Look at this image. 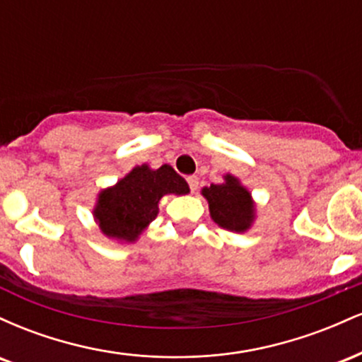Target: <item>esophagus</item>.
Returning a JSON list of instances; mask_svg holds the SVG:
<instances>
[{
    "instance_id": "34e87169",
    "label": "esophagus",
    "mask_w": 362,
    "mask_h": 362,
    "mask_svg": "<svg viewBox=\"0 0 362 362\" xmlns=\"http://www.w3.org/2000/svg\"><path fill=\"white\" fill-rule=\"evenodd\" d=\"M187 184H189L190 190H192V192H195V190H197V187H199V177L197 175L187 177Z\"/></svg>"
}]
</instances>
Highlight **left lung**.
Listing matches in <instances>:
<instances>
[{
    "label": "left lung",
    "instance_id": "left-lung-1",
    "mask_svg": "<svg viewBox=\"0 0 362 362\" xmlns=\"http://www.w3.org/2000/svg\"><path fill=\"white\" fill-rule=\"evenodd\" d=\"M223 178L221 184L204 187L201 194L206 197L211 218L218 226L235 233H245L255 221V201L250 190L235 175L226 173Z\"/></svg>",
    "mask_w": 362,
    "mask_h": 362
}]
</instances>
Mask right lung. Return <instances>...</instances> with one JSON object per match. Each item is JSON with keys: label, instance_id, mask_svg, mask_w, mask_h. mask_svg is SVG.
<instances>
[{"label": "right lung", "instance_id": "1", "mask_svg": "<svg viewBox=\"0 0 362 362\" xmlns=\"http://www.w3.org/2000/svg\"><path fill=\"white\" fill-rule=\"evenodd\" d=\"M190 189L170 165L153 170L134 167L115 185L98 192L93 207L95 223L107 238L134 243L158 216L160 199L167 194L185 195Z\"/></svg>", "mask_w": 362, "mask_h": 362}]
</instances>
